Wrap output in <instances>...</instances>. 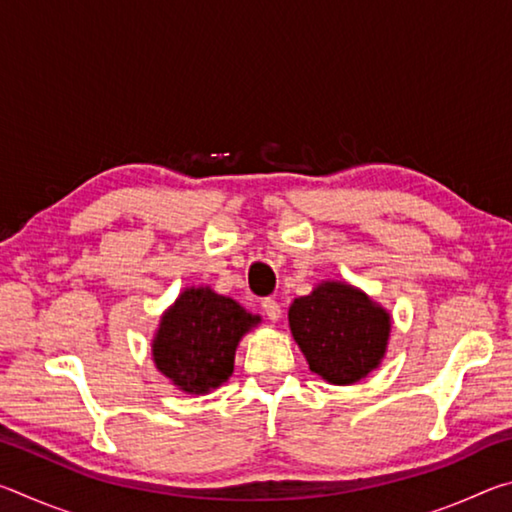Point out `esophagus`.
<instances>
[{
	"label": "esophagus",
	"mask_w": 512,
	"mask_h": 512,
	"mask_svg": "<svg viewBox=\"0 0 512 512\" xmlns=\"http://www.w3.org/2000/svg\"><path fill=\"white\" fill-rule=\"evenodd\" d=\"M262 309H264V314L271 318V320H277V318H280V314H282L280 302H277L275 298H264L262 300Z\"/></svg>",
	"instance_id": "esophagus-1"
}]
</instances>
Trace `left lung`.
Returning a JSON list of instances; mask_svg holds the SVG:
<instances>
[{"mask_svg": "<svg viewBox=\"0 0 512 512\" xmlns=\"http://www.w3.org/2000/svg\"><path fill=\"white\" fill-rule=\"evenodd\" d=\"M293 339L329 384H354L379 366L386 352L391 316L361 291L325 282L289 309Z\"/></svg>", "mask_w": 512, "mask_h": 512, "instance_id": "8db88e82", "label": "left lung"}]
</instances>
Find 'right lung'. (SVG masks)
<instances>
[{
	"label": "right lung",
	"instance_id": "obj_1",
	"mask_svg": "<svg viewBox=\"0 0 512 512\" xmlns=\"http://www.w3.org/2000/svg\"><path fill=\"white\" fill-rule=\"evenodd\" d=\"M259 323L232 298L210 289H187L162 316L153 341L155 366L185 393H207L235 370L241 336Z\"/></svg>",
	"mask_w": 512,
	"mask_h": 512
}]
</instances>
